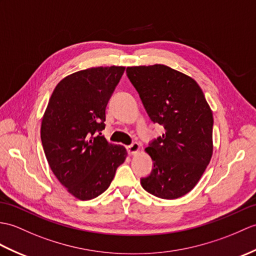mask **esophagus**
<instances>
[{
	"mask_svg": "<svg viewBox=\"0 0 256 256\" xmlns=\"http://www.w3.org/2000/svg\"><path fill=\"white\" fill-rule=\"evenodd\" d=\"M140 150V146L138 142H133L132 145L128 146V152L130 155H136Z\"/></svg>",
	"mask_w": 256,
	"mask_h": 256,
	"instance_id": "obj_1",
	"label": "esophagus"
}]
</instances>
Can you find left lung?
<instances>
[{"mask_svg":"<svg viewBox=\"0 0 256 256\" xmlns=\"http://www.w3.org/2000/svg\"><path fill=\"white\" fill-rule=\"evenodd\" d=\"M126 73L152 121L164 128L145 148L154 169L142 186L160 198H179L192 191L212 159L210 106L192 77L167 65L128 66Z\"/></svg>","mask_w":256,"mask_h":256,"instance_id":"1","label":"left lung"}]
</instances>
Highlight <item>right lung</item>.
I'll return each mask as SVG.
<instances>
[{
    "mask_svg": "<svg viewBox=\"0 0 256 256\" xmlns=\"http://www.w3.org/2000/svg\"><path fill=\"white\" fill-rule=\"evenodd\" d=\"M124 66L78 70L58 82L41 120L48 164L66 191L80 200L104 193L128 157L126 147L101 136L106 106Z\"/></svg>",
    "mask_w": 256,
    "mask_h": 256,
    "instance_id": "obj_1",
    "label": "right lung"
}]
</instances>
